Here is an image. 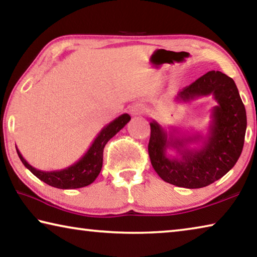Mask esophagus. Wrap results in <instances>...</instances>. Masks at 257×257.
<instances>
[{
  "label": "esophagus",
  "mask_w": 257,
  "mask_h": 257,
  "mask_svg": "<svg viewBox=\"0 0 257 257\" xmlns=\"http://www.w3.org/2000/svg\"><path fill=\"white\" fill-rule=\"evenodd\" d=\"M146 111L145 106L143 105V104H134V105L130 106V114L136 116V115H139V114H143Z\"/></svg>",
  "instance_id": "esophagus-1"
}]
</instances>
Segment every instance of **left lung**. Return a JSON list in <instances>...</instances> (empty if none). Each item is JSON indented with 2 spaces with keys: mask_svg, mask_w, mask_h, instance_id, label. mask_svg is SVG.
Here are the masks:
<instances>
[{
  "mask_svg": "<svg viewBox=\"0 0 257 257\" xmlns=\"http://www.w3.org/2000/svg\"><path fill=\"white\" fill-rule=\"evenodd\" d=\"M210 95L216 105L211 111L206 135L167 132L155 120L150 123L151 163L169 184L189 189L211 185L231 170L241 154L247 118L232 78L221 71H208L178 93L176 101L189 103ZM169 149L176 150L177 156H169Z\"/></svg>",
  "mask_w": 257,
  "mask_h": 257,
  "instance_id": "left-lung-1",
  "label": "left lung"
}]
</instances>
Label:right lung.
Wrapping results in <instances>:
<instances>
[{"mask_svg":"<svg viewBox=\"0 0 257 257\" xmlns=\"http://www.w3.org/2000/svg\"><path fill=\"white\" fill-rule=\"evenodd\" d=\"M130 115L128 113H123L118 118H115L110 123L106 124L99 134L94 139L92 145L87 150L86 153L81 158L61 170L54 171H43L34 168L27 161L24 159L19 150L17 149V153L19 155L21 162L28 170L36 176L38 179L44 181L45 184L60 189H75L86 187L95 181L103 165V150L104 146L110 139L115 136L121 129L130 121Z\"/></svg>","mask_w":257,"mask_h":257,"instance_id":"obj_1","label":"right lung"}]
</instances>
